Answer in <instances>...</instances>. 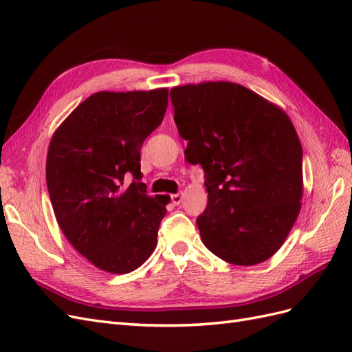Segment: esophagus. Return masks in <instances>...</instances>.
<instances>
[{
	"instance_id": "obj_1",
	"label": "esophagus",
	"mask_w": 352,
	"mask_h": 352,
	"mask_svg": "<svg viewBox=\"0 0 352 352\" xmlns=\"http://www.w3.org/2000/svg\"><path fill=\"white\" fill-rule=\"evenodd\" d=\"M182 199H184V195L182 194H173L172 195V202L175 206H179L180 202H182Z\"/></svg>"
}]
</instances>
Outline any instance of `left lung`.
Here are the masks:
<instances>
[{"instance_id": "1", "label": "left lung", "mask_w": 352, "mask_h": 352, "mask_svg": "<svg viewBox=\"0 0 352 352\" xmlns=\"http://www.w3.org/2000/svg\"><path fill=\"white\" fill-rule=\"evenodd\" d=\"M170 98L186 160L206 172L202 242L230 264L269 260L302 204V146L289 116L226 80L179 85Z\"/></svg>"}]
</instances>
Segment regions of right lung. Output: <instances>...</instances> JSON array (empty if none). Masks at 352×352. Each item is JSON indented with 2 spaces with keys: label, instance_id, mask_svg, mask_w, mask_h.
Wrapping results in <instances>:
<instances>
[{
  "label": "right lung",
  "instance_id": "right-lung-1",
  "mask_svg": "<svg viewBox=\"0 0 352 352\" xmlns=\"http://www.w3.org/2000/svg\"><path fill=\"white\" fill-rule=\"evenodd\" d=\"M168 89L100 91L52 135L47 186L61 232L95 267L124 274L154 252L168 195H146L141 146L163 122ZM131 173L134 182L125 185Z\"/></svg>",
  "mask_w": 352,
  "mask_h": 352
}]
</instances>
